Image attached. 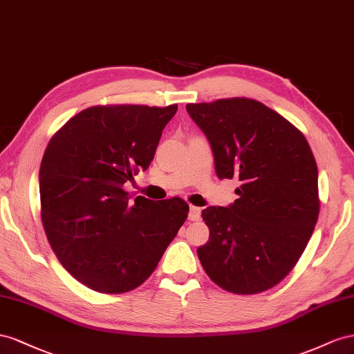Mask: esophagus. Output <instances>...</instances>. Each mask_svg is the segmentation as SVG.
<instances>
[{
	"instance_id": "esophagus-1",
	"label": "esophagus",
	"mask_w": 354,
	"mask_h": 354,
	"mask_svg": "<svg viewBox=\"0 0 354 354\" xmlns=\"http://www.w3.org/2000/svg\"><path fill=\"white\" fill-rule=\"evenodd\" d=\"M200 214H201L200 207L191 206V207H189V214H188V219H189V221H197V219H200Z\"/></svg>"
}]
</instances>
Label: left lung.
<instances>
[{
    "label": "left lung",
    "instance_id": "left-lung-1",
    "mask_svg": "<svg viewBox=\"0 0 354 354\" xmlns=\"http://www.w3.org/2000/svg\"><path fill=\"white\" fill-rule=\"evenodd\" d=\"M209 140L219 179L240 180L239 198L209 206L197 249L206 274L234 294H259L295 267L319 216L317 165L299 130L254 99L188 104Z\"/></svg>",
    "mask_w": 354,
    "mask_h": 354
}]
</instances>
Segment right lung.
<instances>
[{"mask_svg":"<svg viewBox=\"0 0 354 354\" xmlns=\"http://www.w3.org/2000/svg\"><path fill=\"white\" fill-rule=\"evenodd\" d=\"M178 105L90 106L50 139L39 167L41 221L60 264L87 288L123 294L151 276L188 216L174 197L123 189L154 158Z\"/></svg>","mask_w":354,"mask_h":354,"instance_id":"obj_1","label":"right lung"}]
</instances>
